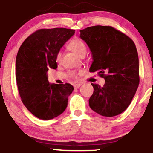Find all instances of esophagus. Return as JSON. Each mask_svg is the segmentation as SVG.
I'll return each instance as SVG.
<instances>
[{"label": "esophagus", "mask_w": 153, "mask_h": 153, "mask_svg": "<svg viewBox=\"0 0 153 153\" xmlns=\"http://www.w3.org/2000/svg\"><path fill=\"white\" fill-rule=\"evenodd\" d=\"M80 85H81V83H75V84H73V87H74V88H75V89L78 88L80 87Z\"/></svg>", "instance_id": "34e87169"}]
</instances>
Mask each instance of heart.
<instances>
[{
	"label": "heart",
	"instance_id": "1",
	"mask_svg": "<svg viewBox=\"0 0 153 153\" xmlns=\"http://www.w3.org/2000/svg\"><path fill=\"white\" fill-rule=\"evenodd\" d=\"M68 47L70 50H71L72 52H73L80 57H83L87 52V48L85 43L79 39H74L72 40L71 42L68 44ZM62 52H59L56 56V62L57 63H60L62 61ZM70 75L72 78H76L77 74L75 71H71L70 73Z\"/></svg>",
	"mask_w": 153,
	"mask_h": 153
}]
</instances>
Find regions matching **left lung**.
<instances>
[{
    "instance_id": "1",
    "label": "left lung",
    "mask_w": 153,
    "mask_h": 153,
    "mask_svg": "<svg viewBox=\"0 0 153 153\" xmlns=\"http://www.w3.org/2000/svg\"><path fill=\"white\" fill-rule=\"evenodd\" d=\"M80 31V37L92 53L94 61L89 71L99 72L106 82L103 87L91 83L94 91L89 106L103 117L120 114L129 106L140 83L138 54L134 42L109 26H90Z\"/></svg>"
}]
</instances>
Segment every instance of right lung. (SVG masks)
I'll return each instance as SVG.
<instances>
[{"label":"right lung","instance_id":"add662e5","mask_svg":"<svg viewBox=\"0 0 153 153\" xmlns=\"http://www.w3.org/2000/svg\"><path fill=\"white\" fill-rule=\"evenodd\" d=\"M75 34L65 28L39 29L24 40L16 59V79L22 101L35 117L49 120L65 110L73 91L70 83L50 84L49 68L56 69V56Z\"/></svg>","mask_w":153,"mask_h":153}]
</instances>
